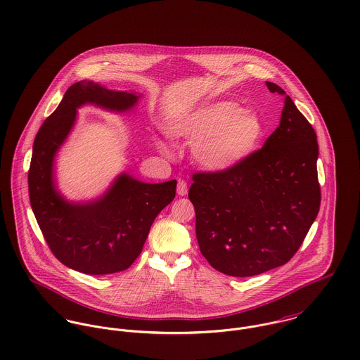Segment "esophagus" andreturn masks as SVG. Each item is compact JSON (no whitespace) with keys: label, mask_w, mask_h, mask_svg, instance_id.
<instances>
[{"label":"esophagus","mask_w":360,"mask_h":360,"mask_svg":"<svg viewBox=\"0 0 360 360\" xmlns=\"http://www.w3.org/2000/svg\"><path fill=\"white\" fill-rule=\"evenodd\" d=\"M176 192H178L179 196H186V195H188V184H186L184 179H179V181H178Z\"/></svg>","instance_id":"34e87169"}]
</instances>
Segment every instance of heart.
Instances as JSON below:
<instances>
[{
  "label": "heart",
  "mask_w": 360,
  "mask_h": 360,
  "mask_svg": "<svg viewBox=\"0 0 360 360\" xmlns=\"http://www.w3.org/2000/svg\"><path fill=\"white\" fill-rule=\"evenodd\" d=\"M168 134L193 142L196 161L210 171H225L246 161L262 143V118L235 101H214L169 121ZM165 151V146L158 143Z\"/></svg>",
  "instance_id": "b5f03b06"
}]
</instances>
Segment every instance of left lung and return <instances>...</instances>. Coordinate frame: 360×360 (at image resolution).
Wrapping results in <instances>:
<instances>
[{
    "mask_svg": "<svg viewBox=\"0 0 360 360\" xmlns=\"http://www.w3.org/2000/svg\"><path fill=\"white\" fill-rule=\"evenodd\" d=\"M266 84L285 96L278 128L239 165L195 172L189 189L200 252L232 277L284 266L320 209L316 132L278 84Z\"/></svg>",
    "mask_w": 360,
    "mask_h": 360,
    "instance_id": "8db88e82",
    "label": "left lung"
}]
</instances>
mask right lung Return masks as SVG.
Here are the masks:
<instances>
[{"label":"right lung","instance_id":"obj_1","mask_svg":"<svg viewBox=\"0 0 360 360\" xmlns=\"http://www.w3.org/2000/svg\"><path fill=\"white\" fill-rule=\"evenodd\" d=\"M139 97L90 80L76 82L33 143L27 174L32 210L53 255L83 274H112L131 267L154 218L175 198V179L144 184L128 174H121L101 198L87 203L68 202L56 188L54 157L72 129L76 110L96 104L124 112L135 107Z\"/></svg>","mask_w":360,"mask_h":360}]
</instances>
